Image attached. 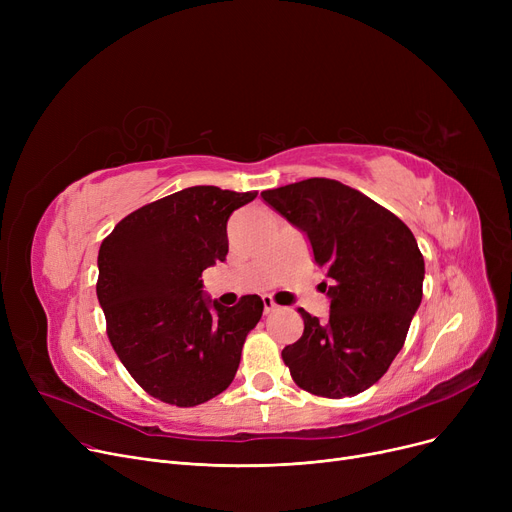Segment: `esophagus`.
I'll return each instance as SVG.
<instances>
[{"instance_id": "esophagus-1", "label": "esophagus", "mask_w": 512, "mask_h": 512, "mask_svg": "<svg viewBox=\"0 0 512 512\" xmlns=\"http://www.w3.org/2000/svg\"><path fill=\"white\" fill-rule=\"evenodd\" d=\"M261 301H263V313H265V315H267V313H272V311H276V307H278V305H276V301H274L272 297H267V294H265V297H263Z\"/></svg>"}]
</instances>
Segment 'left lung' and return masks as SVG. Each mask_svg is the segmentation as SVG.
Here are the masks:
<instances>
[{"mask_svg": "<svg viewBox=\"0 0 512 512\" xmlns=\"http://www.w3.org/2000/svg\"><path fill=\"white\" fill-rule=\"evenodd\" d=\"M311 242L332 286L330 317L299 309L305 330L282 359L299 388L355 396L378 382L405 344L421 305L425 263L409 226L355 188L309 178L261 193Z\"/></svg>", "mask_w": 512, "mask_h": 512, "instance_id": "left-lung-1", "label": "left lung"}]
</instances>
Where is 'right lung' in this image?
I'll return each mask as SVG.
<instances>
[{"instance_id": "right-lung-1", "label": "right lung", "mask_w": 512, "mask_h": 512, "mask_svg": "<svg viewBox=\"0 0 512 512\" xmlns=\"http://www.w3.org/2000/svg\"><path fill=\"white\" fill-rule=\"evenodd\" d=\"M257 193L191 186L128 213L99 247L97 299L107 338L147 394L197 407L224 392L263 301L203 297L201 274L228 255L226 224Z\"/></svg>"}]
</instances>
